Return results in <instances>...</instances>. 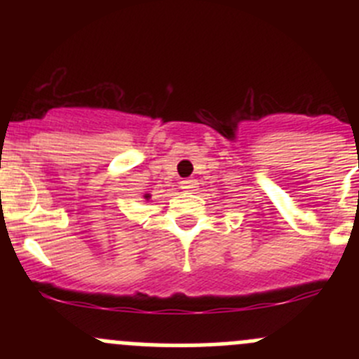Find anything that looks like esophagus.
Masks as SVG:
<instances>
[{"label": "esophagus", "instance_id": "esophagus-1", "mask_svg": "<svg viewBox=\"0 0 359 359\" xmlns=\"http://www.w3.org/2000/svg\"><path fill=\"white\" fill-rule=\"evenodd\" d=\"M198 187V182L194 179H186L180 182V189L186 191V193H193V191H196Z\"/></svg>", "mask_w": 359, "mask_h": 359}]
</instances>
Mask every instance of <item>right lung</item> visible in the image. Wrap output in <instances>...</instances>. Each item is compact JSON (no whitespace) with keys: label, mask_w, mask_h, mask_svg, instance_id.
<instances>
[{"label":"right lung","mask_w":359,"mask_h":359,"mask_svg":"<svg viewBox=\"0 0 359 359\" xmlns=\"http://www.w3.org/2000/svg\"><path fill=\"white\" fill-rule=\"evenodd\" d=\"M144 200H151V194H144Z\"/></svg>","instance_id":"obj_1"}]
</instances>
